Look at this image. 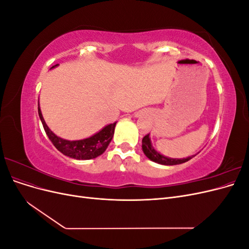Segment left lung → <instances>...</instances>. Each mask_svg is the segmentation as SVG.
Masks as SVG:
<instances>
[{
	"instance_id": "8db88e82",
	"label": "left lung",
	"mask_w": 249,
	"mask_h": 249,
	"mask_svg": "<svg viewBox=\"0 0 249 249\" xmlns=\"http://www.w3.org/2000/svg\"><path fill=\"white\" fill-rule=\"evenodd\" d=\"M142 150L149 160H152L153 162H156L158 164L168 165V166L169 165L171 166V165H178V164L185 163L187 161L191 160L194 157V155H193L190 157L184 158V159H173V158H168V157L163 156L159 152H157V150L153 147L152 141H150V138H149V134L145 135V136L142 139Z\"/></svg>"
}]
</instances>
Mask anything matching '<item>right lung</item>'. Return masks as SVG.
Listing matches in <instances>:
<instances>
[{"label":"right lung","instance_id":"add662e5","mask_svg":"<svg viewBox=\"0 0 249 249\" xmlns=\"http://www.w3.org/2000/svg\"><path fill=\"white\" fill-rule=\"evenodd\" d=\"M58 65L59 64L52 66L51 70L55 69V67H57ZM38 115L42 123L43 129L46 131L49 139L52 141L54 146L59 150L60 153H62L63 155L72 158V159H76V160L94 159V158L104 154L113 138L115 125L117 123L115 122L106 126H104L100 132L95 133L94 135H92V136H90L88 138L81 139V140H66V139L58 137L57 135H55L50 130V127L47 125L46 122H44L39 105H38Z\"/></svg>","mask_w":249,"mask_h":249}]
</instances>
